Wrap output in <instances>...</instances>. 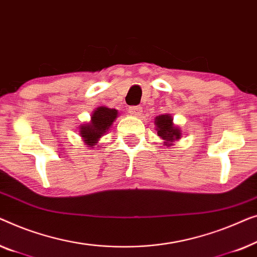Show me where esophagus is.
I'll use <instances>...</instances> for the list:
<instances>
[{
    "label": "esophagus",
    "instance_id": "obj_1",
    "mask_svg": "<svg viewBox=\"0 0 257 257\" xmlns=\"http://www.w3.org/2000/svg\"><path fill=\"white\" fill-rule=\"evenodd\" d=\"M142 107L141 106H130L129 107V113L132 115H135V116H140L142 114Z\"/></svg>",
    "mask_w": 257,
    "mask_h": 257
}]
</instances>
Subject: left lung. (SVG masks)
I'll list each match as a JSON object with an SVG mask.
<instances>
[{
	"mask_svg": "<svg viewBox=\"0 0 257 257\" xmlns=\"http://www.w3.org/2000/svg\"><path fill=\"white\" fill-rule=\"evenodd\" d=\"M157 135L164 140L165 146H173V142L180 139L182 132L178 127H176L172 122V117L169 114L160 115L155 118Z\"/></svg>",
	"mask_w": 257,
	"mask_h": 257,
	"instance_id": "8db88e82",
	"label": "left lung"
}]
</instances>
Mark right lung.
<instances>
[{
    "label": "right lung",
    "mask_w": 257,
    "mask_h": 257,
    "mask_svg": "<svg viewBox=\"0 0 257 257\" xmlns=\"http://www.w3.org/2000/svg\"><path fill=\"white\" fill-rule=\"evenodd\" d=\"M117 117V110L107 107H97L93 111L91 122L80 125V136L85 144L94 148L101 136L104 135Z\"/></svg>",
    "instance_id": "1"
}]
</instances>
